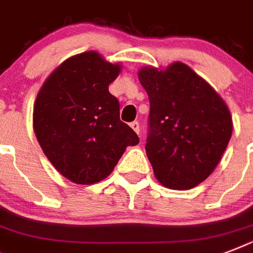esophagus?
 I'll return each mask as SVG.
<instances>
[{
    "instance_id": "obj_1",
    "label": "esophagus",
    "mask_w": 253,
    "mask_h": 253,
    "mask_svg": "<svg viewBox=\"0 0 253 253\" xmlns=\"http://www.w3.org/2000/svg\"><path fill=\"white\" fill-rule=\"evenodd\" d=\"M130 126H131V128H132V130H134L135 132L139 135V131H140V126H139V122H132Z\"/></svg>"
}]
</instances>
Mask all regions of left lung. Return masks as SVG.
<instances>
[{
	"label": "left lung",
	"mask_w": 253,
	"mask_h": 253,
	"mask_svg": "<svg viewBox=\"0 0 253 253\" xmlns=\"http://www.w3.org/2000/svg\"><path fill=\"white\" fill-rule=\"evenodd\" d=\"M138 77L150 98L146 152L155 177L169 189L194 188L211 174L230 142L227 105L180 61L166 71L144 67Z\"/></svg>",
	"instance_id": "left-lung-1"
}]
</instances>
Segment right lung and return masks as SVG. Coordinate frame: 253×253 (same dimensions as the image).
<instances>
[{
    "instance_id": "right-lung-1",
    "label": "right lung",
    "mask_w": 253,
    "mask_h": 253,
    "mask_svg": "<svg viewBox=\"0 0 253 253\" xmlns=\"http://www.w3.org/2000/svg\"><path fill=\"white\" fill-rule=\"evenodd\" d=\"M121 65L94 51L61 63L38 93L34 131L52 166L65 178L90 185L106 178L138 135L119 119V102L109 85Z\"/></svg>"
}]
</instances>
